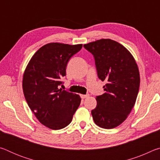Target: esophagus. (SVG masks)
Returning <instances> with one entry per match:
<instances>
[{"instance_id": "1", "label": "esophagus", "mask_w": 160, "mask_h": 160, "mask_svg": "<svg viewBox=\"0 0 160 160\" xmlns=\"http://www.w3.org/2000/svg\"><path fill=\"white\" fill-rule=\"evenodd\" d=\"M80 97L82 99H85L86 97H89V94H80Z\"/></svg>"}]
</instances>
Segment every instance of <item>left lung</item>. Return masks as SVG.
Instances as JSON below:
<instances>
[{
  "instance_id": "obj_1",
  "label": "left lung",
  "mask_w": 160,
  "mask_h": 160,
  "mask_svg": "<svg viewBox=\"0 0 160 160\" xmlns=\"http://www.w3.org/2000/svg\"><path fill=\"white\" fill-rule=\"evenodd\" d=\"M95 59L98 78L107 82L92 110L97 126L111 129L126 120L133 108L140 87V72L131 52L118 42L102 39L84 44Z\"/></svg>"
}]
</instances>
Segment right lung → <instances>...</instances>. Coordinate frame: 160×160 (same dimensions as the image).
<instances>
[{
	"mask_svg": "<svg viewBox=\"0 0 160 160\" xmlns=\"http://www.w3.org/2000/svg\"><path fill=\"white\" fill-rule=\"evenodd\" d=\"M82 47L48 43L35 53L23 74L22 89L29 108L39 121L52 130L63 128L71 122L80 106L76 94L58 89L66 73L69 59Z\"/></svg>",
	"mask_w": 160,
	"mask_h": 160,
	"instance_id": "obj_1",
	"label": "right lung"
}]
</instances>
